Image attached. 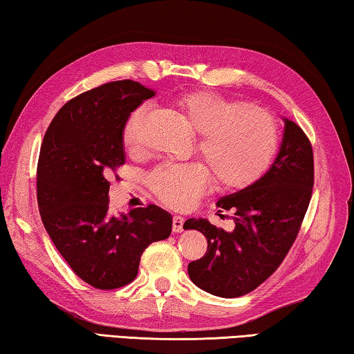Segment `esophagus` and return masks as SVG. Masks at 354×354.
Masks as SVG:
<instances>
[{"label": "esophagus", "mask_w": 354, "mask_h": 354, "mask_svg": "<svg viewBox=\"0 0 354 354\" xmlns=\"http://www.w3.org/2000/svg\"><path fill=\"white\" fill-rule=\"evenodd\" d=\"M183 222H185V219L182 218V216H178V214L174 216V218H172V230L176 233H182L183 232Z\"/></svg>", "instance_id": "1"}]
</instances>
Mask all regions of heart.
<instances>
[{
    "label": "heart",
    "mask_w": 354,
    "mask_h": 354,
    "mask_svg": "<svg viewBox=\"0 0 354 354\" xmlns=\"http://www.w3.org/2000/svg\"><path fill=\"white\" fill-rule=\"evenodd\" d=\"M174 107L197 133V152L216 183L238 188L259 177L277 147V127L269 113L249 104H236L214 93L193 91L174 99ZM145 109H136L122 130L127 147L135 146ZM201 165H165L152 174L151 185L161 201L185 207L207 187Z\"/></svg>",
    "instance_id": "1"
}]
</instances>
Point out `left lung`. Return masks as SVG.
Instances as JSON below:
<instances>
[{
    "instance_id": "8db88e82",
    "label": "left lung",
    "mask_w": 354,
    "mask_h": 354,
    "mask_svg": "<svg viewBox=\"0 0 354 354\" xmlns=\"http://www.w3.org/2000/svg\"><path fill=\"white\" fill-rule=\"evenodd\" d=\"M283 121V140L269 169L216 203L234 213L233 230L202 218L185 222V230L194 228L207 238L205 255L188 264L191 281L205 292L224 299L252 292L278 269L299 234L313 194V147L294 121Z\"/></svg>"
}]
</instances>
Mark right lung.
Instances as JSON below:
<instances>
[{"mask_svg":"<svg viewBox=\"0 0 354 354\" xmlns=\"http://www.w3.org/2000/svg\"><path fill=\"white\" fill-rule=\"evenodd\" d=\"M155 93L116 80L73 97L49 124L37 166L46 232L79 278L97 289L135 280L142 252L169 238L172 216L157 205L109 212V174L126 161L122 130Z\"/></svg>","mask_w":354,"mask_h":354,"instance_id":"add662e5","label":"right lung"}]
</instances>
